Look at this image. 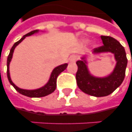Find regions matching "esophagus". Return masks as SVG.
I'll return each instance as SVG.
<instances>
[{
  "instance_id": "esophagus-1",
  "label": "esophagus",
  "mask_w": 132,
  "mask_h": 132,
  "mask_svg": "<svg viewBox=\"0 0 132 132\" xmlns=\"http://www.w3.org/2000/svg\"><path fill=\"white\" fill-rule=\"evenodd\" d=\"M77 55H72L70 56V57H69V61H70V62H75L77 61Z\"/></svg>"
}]
</instances>
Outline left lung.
I'll use <instances>...</instances> for the list:
<instances>
[{
	"mask_svg": "<svg viewBox=\"0 0 132 132\" xmlns=\"http://www.w3.org/2000/svg\"><path fill=\"white\" fill-rule=\"evenodd\" d=\"M103 45L95 48L93 53L111 52L114 54L117 66L110 76L105 78H96L91 76L88 72L86 62H76L78 70L76 73L77 84L81 91L91 96L101 97L112 93L124 80L127 64L125 48L114 38L110 36H101Z\"/></svg>",
	"mask_w": 132,
	"mask_h": 132,
	"instance_id": "left-lung-1",
	"label": "left lung"
}]
</instances>
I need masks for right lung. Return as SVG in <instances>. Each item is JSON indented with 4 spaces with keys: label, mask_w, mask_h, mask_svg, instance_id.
<instances>
[{
    "label": "right lung",
    "mask_w": 132,
    "mask_h": 132,
    "mask_svg": "<svg viewBox=\"0 0 132 132\" xmlns=\"http://www.w3.org/2000/svg\"><path fill=\"white\" fill-rule=\"evenodd\" d=\"M38 31L37 30H34V31H32L28 33L26 35L22 37V38L13 44V46H12V48L10 50V53H9V55H8V57H7V77H8V79H9V83L11 84L12 86H13V88H15V90H17L18 92L20 93V94H23L24 96H29V97H42V96H46L48 94H51L53 92H54V90H55L56 86H57V78L58 75L61 73L62 72H63L65 69L66 68L68 64H62V65H60V66L56 67L51 73V77H50V79L48 81V82L44 86V87H42L41 88H39V89H37V90H24V89H20V88H18L16 86H15L14 84H13L11 80V78H10V75H9V63L11 62V58H12V55H13V51L15 49V46L19 44V43L22 41V40L24 39V38L27 37V36H29L31 35H33L34 34L36 33Z\"/></svg>",
    "instance_id": "1"
}]
</instances>
